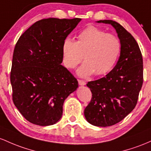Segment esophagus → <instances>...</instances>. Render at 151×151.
<instances>
[{"mask_svg": "<svg viewBox=\"0 0 151 151\" xmlns=\"http://www.w3.org/2000/svg\"><path fill=\"white\" fill-rule=\"evenodd\" d=\"M78 84L80 85V86H85V85H86V83L84 81H82V80H78Z\"/></svg>", "mask_w": 151, "mask_h": 151, "instance_id": "esophagus-1", "label": "esophagus"}]
</instances>
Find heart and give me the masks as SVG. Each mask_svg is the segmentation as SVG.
I'll list each match as a JSON object with an SVG mask.
<instances>
[{"label":"heart","instance_id":"obj_1","mask_svg":"<svg viewBox=\"0 0 151 151\" xmlns=\"http://www.w3.org/2000/svg\"><path fill=\"white\" fill-rule=\"evenodd\" d=\"M121 51V43L116 35L106 33L95 26L81 31L77 41L65 38L62 45L63 62L68 68H76L83 59L78 69L81 77H88L94 73L97 76L108 73L116 65Z\"/></svg>","mask_w":151,"mask_h":151}]
</instances>
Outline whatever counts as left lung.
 Instances as JSON below:
<instances>
[{"instance_id":"obj_1","label":"left lung","mask_w":151,"mask_h":151,"mask_svg":"<svg viewBox=\"0 0 151 151\" xmlns=\"http://www.w3.org/2000/svg\"><path fill=\"white\" fill-rule=\"evenodd\" d=\"M111 25L121 43L116 65L105 77L90 81L92 98L85 108L86 121L98 127L119 123L134 109L143 81V58L136 40L121 24L111 20L96 21Z\"/></svg>"}]
</instances>
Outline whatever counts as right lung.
Segmentation results:
<instances>
[{
    "label": "right lung",
    "instance_id": "obj_1",
    "mask_svg": "<svg viewBox=\"0 0 151 151\" xmlns=\"http://www.w3.org/2000/svg\"><path fill=\"white\" fill-rule=\"evenodd\" d=\"M81 18H50L35 22L18 39L13 55V101L27 121L54 125L63 115L65 100L78 83L63 62L64 40Z\"/></svg>",
    "mask_w": 151,
    "mask_h": 151
}]
</instances>
